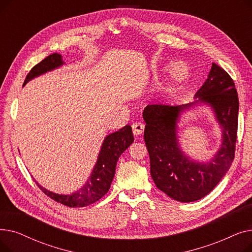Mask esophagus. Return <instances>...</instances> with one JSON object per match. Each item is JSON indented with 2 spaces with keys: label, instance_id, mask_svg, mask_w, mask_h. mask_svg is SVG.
<instances>
[{
  "label": "esophagus",
  "instance_id": "1",
  "mask_svg": "<svg viewBox=\"0 0 252 252\" xmlns=\"http://www.w3.org/2000/svg\"><path fill=\"white\" fill-rule=\"evenodd\" d=\"M131 128H133V134L135 136H140L144 131V125L141 123H134L131 125Z\"/></svg>",
  "mask_w": 252,
  "mask_h": 252
}]
</instances>
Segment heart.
Here are the masks:
<instances>
[{"instance_id": "b5f03b06", "label": "heart", "mask_w": 252, "mask_h": 252, "mask_svg": "<svg viewBox=\"0 0 252 252\" xmlns=\"http://www.w3.org/2000/svg\"><path fill=\"white\" fill-rule=\"evenodd\" d=\"M189 67L185 63L177 62L174 65H171L169 69L170 85L177 87L185 83L189 77Z\"/></svg>"}]
</instances>
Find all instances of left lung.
Listing matches in <instances>:
<instances>
[{"label":"left lung","instance_id":"left-lung-1","mask_svg":"<svg viewBox=\"0 0 252 252\" xmlns=\"http://www.w3.org/2000/svg\"><path fill=\"white\" fill-rule=\"evenodd\" d=\"M198 102L207 103L213 108L223 133L219 151L206 163L192 161L180 150L177 142L180 114ZM238 110L239 100L234 81L216 63H213L207 79L195 94L194 102L178 106H146L143 112L146 123L144 140L156 187L180 202L199 200L213 191L234 159Z\"/></svg>","mask_w":252,"mask_h":252}]
</instances>
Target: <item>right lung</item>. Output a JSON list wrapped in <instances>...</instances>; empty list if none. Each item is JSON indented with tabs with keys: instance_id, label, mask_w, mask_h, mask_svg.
Wrapping results in <instances>:
<instances>
[{
	"instance_id": "obj_1",
	"label": "right lung",
	"mask_w": 252,
	"mask_h": 252,
	"mask_svg": "<svg viewBox=\"0 0 252 252\" xmlns=\"http://www.w3.org/2000/svg\"><path fill=\"white\" fill-rule=\"evenodd\" d=\"M63 64L62 56L57 53L46 57L32 68L25 77L23 86L32 81V78L44 74L47 71L58 68ZM133 142V130L128 125L106 137L102 144L95 167L85 186L69 195L50 192L36 183L37 186L51 199L66 206L85 207L94 203L109 191L110 185L114 178L118 158Z\"/></svg>"
}]
</instances>
